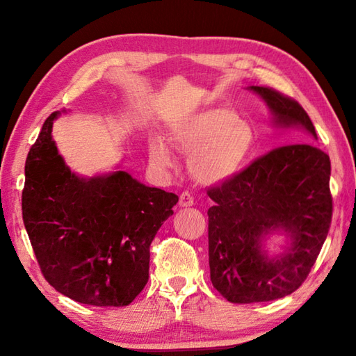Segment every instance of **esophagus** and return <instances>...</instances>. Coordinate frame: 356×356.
Instances as JSON below:
<instances>
[{"instance_id": "obj_1", "label": "esophagus", "mask_w": 356, "mask_h": 356, "mask_svg": "<svg viewBox=\"0 0 356 356\" xmlns=\"http://www.w3.org/2000/svg\"><path fill=\"white\" fill-rule=\"evenodd\" d=\"M179 205L182 208H190L194 205V199L190 193H182L180 194V200H179Z\"/></svg>"}]
</instances>
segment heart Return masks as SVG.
Segmentation results:
<instances>
[{
  "instance_id": "obj_1",
  "label": "heart",
  "mask_w": 356,
  "mask_h": 356,
  "mask_svg": "<svg viewBox=\"0 0 356 356\" xmlns=\"http://www.w3.org/2000/svg\"><path fill=\"white\" fill-rule=\"evenodd\" d=\"M168 139L188 157L194 180L207 186L229 182L243 171L255 147L252 127L228 107H208L174 125ZM149 159L159 168H170L176 159L162 138L149 142Z\"/></svg>"
}]
</instances>
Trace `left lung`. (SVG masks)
I'll return each mask as SVG.
<instances>
[{
  "label": "left lung",
  "mask_w": 356,
  "mask_h": 356,
  "mask_svg": "<svg viewBox=\"0 0 356 356\" xmlns=\"http://www.w3.org/2000/svg\"><path fill=\"white\" fill-rule=\"evenodd\" d=\"M266 104L270 125L300 131L301 143L278 147L257 159L208 195L209 270L216 289L231 303H261L297 291L311 272L332 220L330 159L311 118L298 102L266 87H248ZM283 235L270 252L267 241Z\"/></svg>",
  "instance_id": "1"
}]
</instances>
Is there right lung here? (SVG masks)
Listing matches in <instances>:
<instances>
[{
	"label": "right lung",
	"instance_id": "add662e5",
	"mask_svg": "<svg viewBox=\"0 0 356 356\" xmlns=\"http://www.w3.org/2000/svg\"><path fill=\"white\" fill-rule=\"evenodd\" d=\"M45 119L26 161L22 220L45 280L78 303L127 306L148 282L149 245L179 197L122 165L95 176L70 170Z\"/></svg>",
	"mask_w": 356,
	"mask_h": 356
}]
</instances>
